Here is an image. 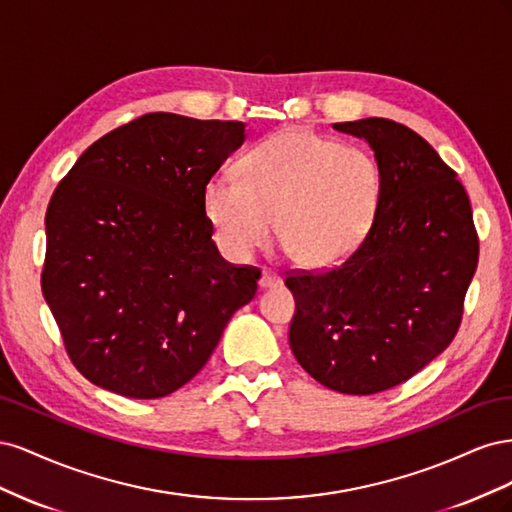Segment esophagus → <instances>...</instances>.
Instances as JSON below:
<instances>
[{"label": "esophagus", "instance_id": "obj_1", "mask_svg": "<svg viewBox=\"0 0 512 512\" xmlns=\"http://www.w3.org/2000/svg\"><path fill=\"white\" fill-rule=\"evenodd\" d=\"M280 284H282L280 275L269 273V271L262 273V275H260V282H258V286H260V288H275V286H280Z\"/></svg>", "mask_w": 512, "mask_h": 512}]
</instances>
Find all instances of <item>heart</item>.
<instances>
[{
    "label": "heart",
    "mask_w": 512,
    "mask_h": 512,
    "mask_svg": "<svg viewBox=\"0 0 512 512\" xmlns=\"http://www.w3.org/2000/svg\"><path fill=\"white\" fill-rule=\"evenodd\" d=\"M384 177L374 153L327 136L286 130L254 147L241 179L205 185V215L220 250L247 260L275 235L303 267L344 260L376 220Z\"/></svg>",
    "instance_id": "b5f03b06"
}]
</instances>
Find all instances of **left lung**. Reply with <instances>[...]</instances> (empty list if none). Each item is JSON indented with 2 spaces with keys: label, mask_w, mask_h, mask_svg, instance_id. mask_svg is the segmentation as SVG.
Instances as JSON below:
<instances>
[{
  "label": "left lung",
  "mask_w": 512,
  "mask_h": 512,
  "mask_svg": "<svg viewBox=\"0 0 512 512\" xmlns=\"http://www.w3.org/2000/svg\"><path fill=\"white\" fill-rule=\"evenodd\" d=\"M365 138L382 168L376 220L322 271L288 273L290 348L331 391L374 395L406 382L453 342L478 265L470 198L423 136L382 117L333 123Z\"/></svg>",
  "instance_id": "1"
}]
</instances>
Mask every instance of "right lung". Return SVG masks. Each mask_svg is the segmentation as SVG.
Instances as JSON below:
<instances>
[{"mask_svg": "<svg viewBox=\"0 0 512 512\" xmlns=\"http://www.w3.org/2000/svg\"><path fill=\"white\" fill-rule=\"evenodd\" d=\"M241 121L149 113L104 134L46 209L42 294L72 365L102 389L158 399L190 382L256 294L211 235L205 185Z\"/></svg>", "mask_w": 512, "mask_h": 512, "instance_id": "1", "label": "right lung"}]
</instances>
